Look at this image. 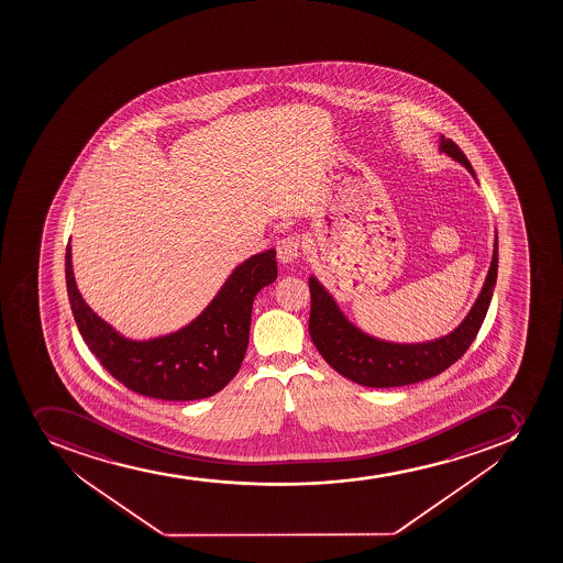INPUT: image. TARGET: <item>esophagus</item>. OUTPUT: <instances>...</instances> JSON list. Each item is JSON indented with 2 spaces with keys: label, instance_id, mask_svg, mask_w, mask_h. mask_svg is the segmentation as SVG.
<instances>
[{
  "label": "esophagus",
  "instance_id": "esophagus-1",
  "mask_svg": "<svg viewBox=\"0 0 563 563\" xmlns=\"http://www.w3.org/2000/svg\"><path fill=\"white\" fill-rule=\"evenodd\" d=\"M277 256L283 264L296 262L297 256H299V239L297 236H286V239L278 240Z\"/></svg>",
  "mask_w": 563,
  "mask_h": 563
}]
</instances>
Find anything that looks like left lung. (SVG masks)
Wrapping results in <instances>:
<instances>
[{
  "mask_svg": "<svg viewBox=\"0 0 563 563\" xmlns=\"http://www.w3.org/2000/svg\"><path fill=\"white\" fill-rule=\"evenodd\" d=\"M439 152L451 157L453 162L461 163L475 178V170L467 162V157L453 141L445 140L444 135H440ZM497 258L499 256L496 233L485 285L481 288L479 296L475 299L474 307L470 308L466 318L462 319L461 324L451 330L450 334L418 343H398L367 334L346 318L334 296L312 273L308 278L312 297L308 329L313 345L330 367L354 384L365 387L387 389L433 378L453 365L467 351V346L474 343L496 288Z\"/></svg>",
  "mask_w": 563,
  "mask_h": 563,
  "instance_id": "left-lung-1",
  "label": "left lung"
}]
</instances>
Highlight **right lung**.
Masks as SVG:
<instances>
[{
	"mask_svg": "<svg viewBox=\"0 0 563 563\" xmlns=\"http://www.w3.org/2000/svg\"><path fill=\"white\" fill-rule=\"evenodd\" d=\"M275 255L272 247L240 262L190 323L146 340L121 334L84 301L73 273L71 239L66 247L67 297L84 343L113 378L157 400H201L239 373L250 343L253 301L277 278Z\"/></svg>",
	"mask_w": 563,
	"mask_h": 563,
	"instance_id": "add662e5",
	"label": "right lung"
}]
</instances>
